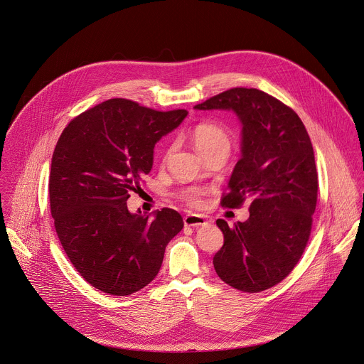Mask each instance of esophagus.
<instances>
[{
  "label": "esophagus",
  "mask_w": 364,
  "mask_h": 364,
  "mask_svg": "<svg viewBox=\"0 0 364 364\" xmlns=\"http://www.w3.org/2000/svg\"><path fill=\"white\" fill-rule=\"evenodd\" d=\"M209 223V219L203 215H196V213H191V215H187L184 216V225L186 226H205Z\"/></svg>",
  "instance_id": "esophagus-1"
}]
</instances>
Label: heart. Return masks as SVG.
<instances>
[{
	"label": "heart",
	"mask_w": 364,
	"mask_h": 364,
	"mask_svg": "<svg viewBox=\"0 0 364 364\" xmlns=\"http://www.w3.org/2000/svg\"><path fill=\"white\" fill-rule=\"evenodd\" d=\"M193 142L197 151L202 156L219 149L229 152L230 149V136L229 134L218 124L201 122L193 129ZM202 191L198 188H188L181 193V198L191 205H198L201 202Z\"/></svg>",
	"instance_id": "obj_1"
}]
</instances>
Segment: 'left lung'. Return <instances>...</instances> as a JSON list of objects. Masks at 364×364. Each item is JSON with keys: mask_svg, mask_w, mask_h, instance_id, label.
Instances as JSON below:
<instances>
[{"mask_svg": "<svg viewBox=\"0 0 364 364\" xmlns=\"http://www.w3.org/2000/svg\"><path fill=\"white\" fill-rule=\"evenodd\" d=\"M197 110H232L242 122V158L222 206L250 202V218L229 228L213 257L229 286L258 293L283 281L299 262L311 232L318 176L314 151L300 117L274 96L247 87L222 92Z\"/></svg>", "mask_w": 364, "mask_h": 364, "instance_id": "left-lung-1", "label": "left lung"}]
</instances>
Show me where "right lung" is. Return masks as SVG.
<instances>
[{
	"instance_id": "right-lung-1",
	"label": "right lung",
	"mask_w": 364,
	"mask_h": 364,
	"mask_svg": "<svg viewBox=\"0 0 364 364\" xmlns=\"http://www.w3.org/2000/svg\"><path fill=\"white\" fill-rule=\"evenodd\" d=\"M110 99L70 122L53 154L50 206L61 245L82 278L113 296L152 282L168 242L183 229L170 208L154 218L127 200L154 164L155 144L187 117Z\"/></svg>"
}]
</instances>
